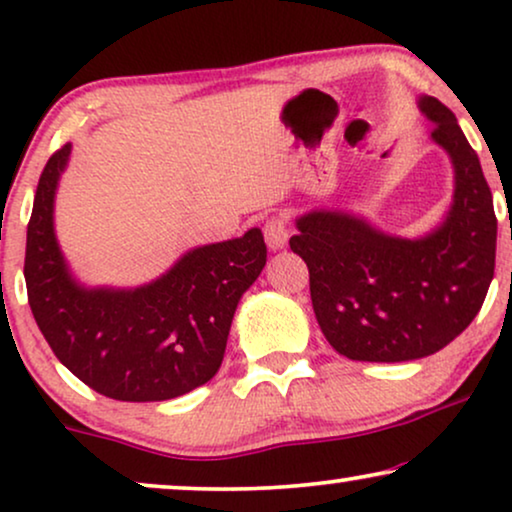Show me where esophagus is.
Listing matches in <instances>:
<instances>
[{
	"instance_id": "obj_1",
	"label": "esophagus",
	"mask_w": 512,
	"mask_h": 512,
	"mask_svg": "<svg viewBox=\"0 0 512 512\" xmlns=\"http://www.w3.org/2000/svg\"><path fill=\"white\" fill-rule=\"evenodd\" d=\"M263 235H265V244H268V249L272 251L284 249L286 242H289V221H286V216L282 214L270 216L263 226Z\"/></svg>"
}]
</instances>
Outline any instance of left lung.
I'll use <instances>...</instances> for the list:
<instances>
[{"mask_svg": "<svg viewBox=\"0 0 512 512\" xmlns=\"http://www.w3.org/2000/svg\"><path fill=\"white\" fill-rule=\"evenodd\" d=\"M419 109L450 153L454 202L443 226L419 240L384 235L356 216L317 209L289 244L310 270L321 333L352 361L396 363L436 354L485 303L494 277L496 214L478 153L436 97Z\"/></svg>", "mask_w": 512, "mask_h": 512, "instance_id": "1", "label": "left lung"}]
</instances>
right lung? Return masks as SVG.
<instances>
[{"mask_svg":"<svg viewBox=\"0 0 512 512\" xmlns=\"http://www.w3.org/2000/svg\"><path fill=\"white\" fill-rule=\"evenodd\" d=\"M69 149L48 158L27 223L25 284L34 321L62 366L97 394L132 403L188 394L221 366L235 307L268 258L263 233L251 228L188 251L139 289H83L53 233L55 186Z\"/></svg>","mask_w":512,"mask_h":512,"instance_id":"add662e5","label":"right lung"}]
</instances>
